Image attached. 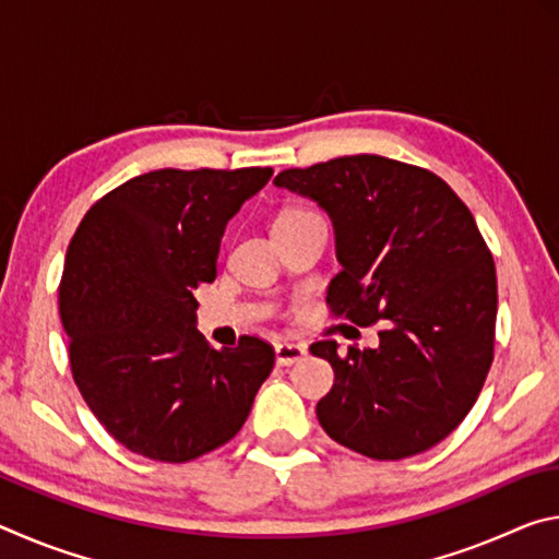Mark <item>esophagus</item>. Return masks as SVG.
Returning <instances> with one entry per match:
<instances>
[{"instance_id": "obj_1", "label": "esophagus", "mask_w": 559, "mask_h": 559, "mask_svg": "<svg viewBox=\"0 0 559 559\" xmlns=\"http://www.w3.org/2000/svg\"><path fill=\"white\" fill-rule=\"evenodd\" d=\"M308 357V347L300 345V343H278L276 345V362L281 367H288V365H296L300 359Z\"/></svg>"}]
</instances>
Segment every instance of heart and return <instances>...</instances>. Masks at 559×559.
Segmentation results:
<instances>
[{"mask_svg": "<svg viewBox=\"0 0 559 559\" xmlns=\"http://www.w3.org/2000/svg\"><path fill=\"white\" fill-rule=\"evenodd\" d=\"M306 210H286V212H281L278 214V219L276 222H281V219H290V216H296V214H302Z\"/></svg>", "mask_w": 559, "mask_h": 559, "instance_id": "b5f03b06", "label": "heart"}]
</instances>
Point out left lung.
I'll list each match as a JSON object with an SVG mask.
<instances>
[{
    "label": "left lung",
    "instance_id": "obj_1",
    "mask_svg": "<svg viewBox=\"0 0 559 559\" xmlns=\"http://www.w3.org/2000/svg\"><path fill=\"white\" fill-rule=\"evenodd\" d=\"M273 185L333 219L343 266L328 286L333 316L384 325L374 349L310 345L335 372L316 406L320 427L377 461L437 447L466 419L493 362L496 263L468 206L429 169L380 155L283 169Z\"/></svg>",
    "mask_w": 559,
    "mask_h": 559
}]
</instances>
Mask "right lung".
<instances>
[{"label": "right lung", "instance_id": "1", "mask_svg": "<svg viewBox=\"0 0 559 559\" xmlns=\"http://www.w3.org/2000/svg\"><path fill=\"white\" fill-rule=\"evenodd\" d=\"M271 175L155 169L100 197L73 234L59 286L73 382L132 453L185 463L219 449L273 370L261 337L210 347L194 298L216 278L226 222Z\"/></svg>", "mask_w": 559, "mask_h": 559}]
</instances>
